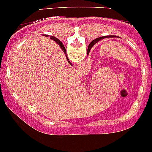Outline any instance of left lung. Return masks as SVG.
Listing matches in <instances>:
<instances>
[{"label": "left lung", "mask_w": 152, "mask_h": 152, "mask_svg": "<svg viewBox=\"0 0 152 152\" xmlns=\"http://www.w3.org/2000/svg\"><path fill=\"white\" fill-rule=\"evenodd\" d=\"M113 37H116L115 35H107V36H102V37H99V38H98V39H95V40L93 41L92 42H91V44L89 45V46H88V53L90 52V50L91 49V48H92L93 46H94V45H95L96 43H97V42H99V41L102 40V39H105V38H113Z\"/></svg>", "instance_id": "1"}]
</instances>
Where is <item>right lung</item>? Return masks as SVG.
Returning a JSON list of instances; mask_svg holds the SVG:
<instances>
[{"mask_svg": "<svg viewBox=\"0 0 152 152\" xmlns=\"http://www.w3.org/2000/svg\"><path fill=\"white\" fill-rule=\"evenodd\" d=\"M50 39H53V40H54V41H55V42H56V43L58 44V45H59L60 47H61V49H62V50L64 51V53H66V50H65V48H64V45H63V44L61 43V42H60V41L58 40V39H56V38H55V37H53V36H51V38H50ZM66 56H67V55H66ZM67 61H68V62L70 63V64H71V63H70V61H69L68 58H67Z\"/></svg>", "mask_w": 152, "mask_h": 152, "instance_id": "1", "label": "right lung"}]
</instances>
